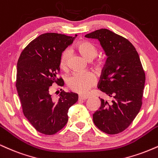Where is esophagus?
Returning a JSON list of instances; mask_svg holds the SVG:
<instances>
[{"label":"esophagus","mask_w":158,"mask_h":158,"mask_svg":"<svg viewBox=\"0 0 158 158\" xmlns=\"http://www.w3.org/2000/svg\"><path fill=\"white\" fill-rule=\"evenodd\" d=\"M88 98H89L88 96L86 95H79L78 98L80 100H83V101H85V100H86Z\"/></svg>","instance_id":"esophagus-1"}]
</instances>
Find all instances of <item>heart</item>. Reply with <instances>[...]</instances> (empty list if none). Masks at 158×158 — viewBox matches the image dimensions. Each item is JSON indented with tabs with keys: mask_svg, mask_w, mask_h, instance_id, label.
Instances as JSON below:
<instances>
[{
	"mask_svg": "<svg viewBox=\"0 0 158 158\" xmlns=\"http://www.w3.org/2000/svg\"><path fill=\"white\" fill-rule=\"evenodd\" d=\"M75 49L81 54L86 60H92L97 55L96 46L88 40H81L75 46ZM69 53L67 50L62 52L59 61L60 69L66 70L67 69ZM95 77L91 73H74L67 79V86L73 92L80 94L86 93L90 88L95 84Z\"/></svg>",
	"mask_w": 158,
	"mask_h": 158,
	"instance_id": "obj_1",
	"label": "heart"
}]
</instances>
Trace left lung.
<instances>
[{"label": "left lung", "mask_w": 158, "mask_h": 158, "mask_svg": "<svg viewBox=\"0 0 158 158\" xmlns=\"http://www.w3.org/2000/svg\"><path fill=\"white\" fill-rule=\"evenodd\" d=\"M85 37L98 39L107 56L98 86L112 100L109 103L101 98L94 123L106 134H118L129 127L141 108L146 77L140 57L127 39L109 29H98Z\"/></svg>", "instance_id": "8db88e82"}]
</instances>
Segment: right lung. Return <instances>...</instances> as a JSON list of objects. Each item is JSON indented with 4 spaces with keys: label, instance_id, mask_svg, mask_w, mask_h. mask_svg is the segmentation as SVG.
<instances>
[{
    "label": "right lung",
    "instance_id": "1",
    "mask_svg": "<svg viewBox=\"0 0 158 158\" xmlns=\"http://www.w3.org/2000/svg\"><path fill=\"white\" fill-rule=\"evenodd\" d=\"M75 37L42 34L28 44L18 59L16 87L23 114L42 134L54 135L62 129L68 121L69 109L78 100L77 94L64 90L57 101L50 94L52 83L64 86L62 78L57 77L59 61Z\"/></svg>",
    "mask_w": 158,
    "mask_h": 158
}]
</instances>
